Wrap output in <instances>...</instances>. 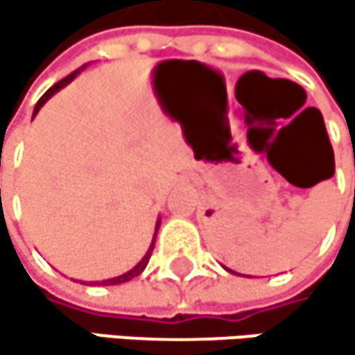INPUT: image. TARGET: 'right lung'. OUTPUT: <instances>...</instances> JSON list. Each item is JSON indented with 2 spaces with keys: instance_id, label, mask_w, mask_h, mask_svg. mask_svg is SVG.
I'll list each match as a JSON object with an SVG mask.
<instances>
[{
  "instance_id": "1",
  "label": "right lung",
  "mask_w": 355,
  "mask_h": 355,
  "mask_svg": "<svg viewBox=\"0 0 355 355\" xmlns=\"http://www.w3.org/2000/svg\"><path fill=\"white\" fill-rule=\"evenodd\" d=\"M80 70H83V67H80ZM80 70H76V72H72L70 76H65L63 80H59L57 85H53L44 95H42V98H40V102L35 104V110H33V114H37V110L40 108H42L44 104H46V100H51L53 98V95L59 91V89H63L65 85H70L78 74H80ZM157 227H159V221H157ZM157 227H155V234H157ZM153 247H155V236H153V243H151V247H148V251L144 253V257H142V260L132 268V270H128V272H123V275H119V277H114V279H106V281H102V285H119V283H125V281H130V279H134V277H138L144 268H146V264H148V257H151V253H153Z\"/></svg>"
}]
</instances>
